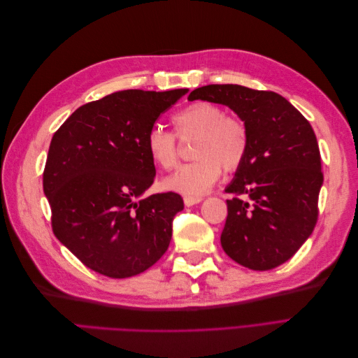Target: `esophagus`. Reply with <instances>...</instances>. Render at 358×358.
Instances as JSON below:
<instances>
[{
	"instance_id": "esophagus-1",
	"label": "esophagus",
	"mask_w": 358,
	"mask_h": 358,
	"mask_svg": "<svg viewBox=\"0 0 358 358\" xmlns=\"http://www.w3.org/2000/svg\"><path fill=\"white\" fill-rule=\"evenodd\" d=\"M203 200V197H191V196H185L183 197V203H185V206H194V204H197V203H200Z\"/></svg>"
}]
</instances>
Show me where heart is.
Returning a JSON list of instances; mask_svg holds the SVG:
<instances>
[{
  "instance_id": "obj_1",
  "label": "heart",
  "mask_w": 358,
  "mask_h": 358,
  "mask_svg": "<svg viewBox=\"0 0 358 358\" xmlns=\"http://www.w3.org/2000/svg\"><path fill=\"white\" fill-rule=\"evenodd\" d=\"M176 136L182 140L196 138L192 162L179 167L164 179L166 189L197 197L220 179L222 169L239 170L249 149L248 127L241 117L225 115L221 106L196 101L173 116ZM176 136L161 125H154L146 136V150L155 166L171 170L179 159Z\"/></svg>"
}]
</instances>
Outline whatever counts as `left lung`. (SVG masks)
<instances>
[{"label": "left lung", "mask_w": 358, "mask_h": 358, "mask_svg": "<svg viewBox=\"0 0 358 358\" xmlns=\"http://www.w3.org/2000/svg\"><path fill=\"white\" fill-rule=\"evenodd\" d=\"M189 101L229 106L248 127L249 149L227 187L225 254L252 270L285 263L306 242L318 221L321 155L308 119L282 95L241 85H208Z\"/></svg>", "instance_id": "8db88e82"}]
</instances>
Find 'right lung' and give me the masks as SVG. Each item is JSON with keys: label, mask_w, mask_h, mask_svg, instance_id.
Here are the masks:
<instances>
[{"label": "right lung", "mask_w": 358, "mask_h": 358, "mask_svg": "<svg viewBox=\"0 0 358 358\" xmlns=\"http://www.w3.org/2000/svg\"><path fill=\"white\" fill-rule=\"evenodd\" d=\"M187 92H113L80 106L53 134L43 171L52 230L94 272L129 278L167 251L183 200L176 192L143 197L155 179L146 136Z\"/></svg>", "instance_id": "right-lung-1"}]
</instances>
